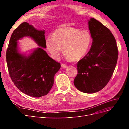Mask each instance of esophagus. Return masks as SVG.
Wrapping results in <instances>:
<instances>
[{
  "instance_id": "obj_1",
  "label": "esophagus",
  "mask_w": 129,
  "mask_h": 129,
  "mask_svg": "<svg viewBox=\"0 0 129 129\" xmlns=\"http://www.w3.org/2000/svg\"><path fill=\"white\" fill-rule=\"evenodd\" d=\"M62 67H63V68H67V67H68V66L65 65V64H62Z\"/></svg>"
}]
</instances>
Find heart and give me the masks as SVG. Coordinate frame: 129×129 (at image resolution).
<instances>
[{
  "instance_id": "1",
  "label": "heart",
  "mask_w": 129,
  "mask_h": 129,
  "mask_svg": "<svg viewBox=\"0 0 129 129\" xmlns=\"http://www.w3.org/2000/svg\"><path fill=\"white\" fill-rule=\"evenodd\" d=\"M91 41L89 31L67 26L55 30L52 37H46L45 45L54 57H59L63 48V54L67 59L76 61L86 55Z\"/></svg>"
}]
</instances>
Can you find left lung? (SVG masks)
<instances>
[{
    "mask_svg": "<svg viewBox=\"0 0 129 129\" xmlns=\"http://www.w3.org/2000/svg\"><path fill=\"white\" fill-rule=\"evenodd\" d=\"M88 24L92 44L77 64L78 74L74 84L79 91L92 93L103 89L109 82L117 65L118 49L109 29L94 18Z\"/></svg>",
    "mask_w": 129,
    "mask_h": 129,
    "instance_id": "left-lung-1",
    "label": "left lung"
}]
</instances>
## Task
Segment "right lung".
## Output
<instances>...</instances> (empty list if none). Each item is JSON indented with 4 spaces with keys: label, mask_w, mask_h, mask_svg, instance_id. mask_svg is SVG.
Here are the masks:
<instances>
[{
    "label": "right lung",
    "mask_w": 129,
    "mask_h": 129,
    "mask_svg": "<svg viewBox=\"0 0 129 129\" xmlns=\"http://www.w3.org/2000/svg\"><path fill=\"white\" fill-rule=\"evenodd\" d=\"M44 33V31L37 30L23 22L13 31L6 51L7 64L12 82L21 92L33 97H41L49 93L60 64L41 47L28 56L21 55L17 50V41L25 36L30 37L40 46L46 48Z\"/></svg>",
    "instance_id": "right-lung-1"
}]
</instances>
